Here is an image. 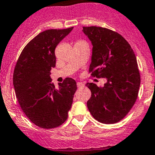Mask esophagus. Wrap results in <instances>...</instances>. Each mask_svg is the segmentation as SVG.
<instances>
[{
  "instance_id": "esophagus-1",
  "label": "esophagus",
  "mask_w": 155,
  "mask_h": 155,
  "mask_svg": "<svg viewBox=\"0 0 155 155\" xmlns=\"http://www.w3.org/2000/svg\"><path fill=\"white\" fill-rule=\"evenodd\" d=\"M77 86H78V87L81 88V87H84V83H82V82H78V83H77Z\"/></svg>"
}]
</instances>
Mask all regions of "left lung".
<instances>
[{
	"instance_id": "8db88e82",
	"label": "left lung",
	"mask_w": 155,
	"mask_h": 155,
	"mask_svg": "<svg viewBox=\"0 0 155 155\" xmlns=\"http://www.w3.org/2000/svg\"><path fill=\"white\" fill-rule=\"evenodd\" d=\"M91 41V76L107 78L103 87L86 84L91 91L87 105L94 118L103 124L120 121L137 98L140 72L134 52L128 42L116 31L101 27H83Z\"/></svg>"
}]
</instances>
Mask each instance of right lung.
Instances as JSON below:
<instances>
[{
    "mask_svg": "<svg viewBox=\"0 0 155 155\" xmlns=\"http://www.w3.org/2000/svg\"><path fill=\"white\" fill-rule=\"evenodd\" d=\"M73 28L40 33L25 47L15 65L13 83L18 103L28 119L41 128L64 123L78 88L76 81L67 78L57 89L50 78L56 64L55 48Z\"/></svg>",
    "mask_w": 155,
    "mask_h": 155,
    "instance_id": "1",
    "label": "right lung"
}]
</instances>
